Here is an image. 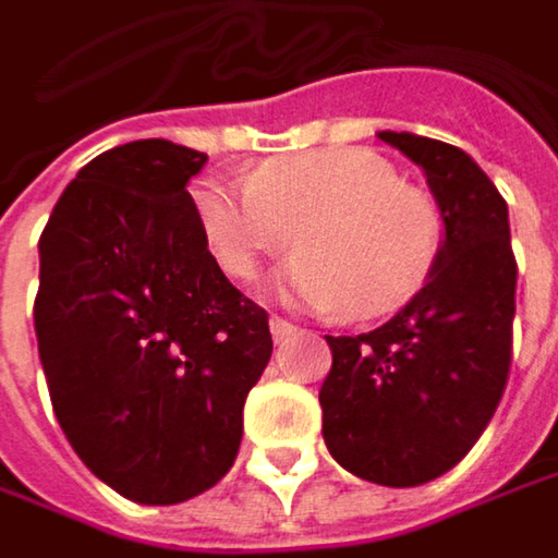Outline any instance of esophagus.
<instances>
[{"label": "esophagus", "mask_w": 558, "mask_h": 558, "mask_svg": "<svg viewBox=\"0 0 558 558\" xmlns=\"http://www.w3.org/2000/svg\"><path fill=\"white\" fill-rule=\"evenodd\" d=\"M269 333H272L276 342H286V339H292L299 333V327H295L292 320H286V317H272V320H269Z\"/></svg>", "instance_id": "obj_1"}]
</instances>
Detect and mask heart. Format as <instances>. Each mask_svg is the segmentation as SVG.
Masks as SVG:
<instances>
[{
    "label": "heart",
    "mask_w": 558,
    "mask_h": 558,
    "mask_svg": "<svg viewBox=\"0 0 558 558\" xmlns=\"http://www.w3.org/2000/svg\"><path fill=\"white\" fill-rule=\"evenodd\" d=\"M196 213L219 266L254 279L259 263L295 244L286 292L352 317L397 311L428 282L445 219L435 199L365 148H324L259 165L247 183L196 190Z\"/></svg>",
    "instance_id": "b5f03b06"
}]
</instances>
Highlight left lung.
Instances as JSON below:
<instances>
[{
    "mask_svg": "<svg viewBox=\"0 0 558 558\" xmlns=\"http://www.w3.org/2000/svg\"><path fill=\"white\" fill-rule=\"evenodd\" d=\"M425 171L445 219L428 282L384 327L327 337L324 441L339 466L378 486H422L480 441L511 368L518 263L508 206L458 145L378 133Z\"/></svg>",
    "mask_w": 558,
    "mask_h": 558,
    "instance_id": "obj_1",
    "label": "left lung"
}]
</instances>
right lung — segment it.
<instances>
[{"label": "right lung", "mask_w": 558, "mask_h": 558, "mask_svg": "<svg viewBox=\"0 0 558 558\" xmlns=\"http://www.w3.org/2000/svg\"><path fill=\"white\" fill-rule=\"evenodd\" d=\"M203 151L117 145L65 186L40 234L34 330L50 403L85 466L140 505L213 489L244 435L269 314L209 254L186 193Z\"/></svg>", "instance_id": "obj_1"}]
</instances>
